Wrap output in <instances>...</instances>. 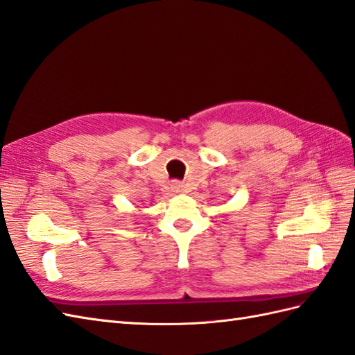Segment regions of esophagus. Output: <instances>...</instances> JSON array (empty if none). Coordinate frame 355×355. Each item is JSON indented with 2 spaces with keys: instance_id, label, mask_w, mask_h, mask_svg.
<instances>
[{
  "instance_id": "34e87169",
  "label": "esophagus",
  "mask_w": 355,
  "mask_h": 355,
  "mask_svg": "<svg viewBox=\"0 0 355 355\" xmlns=\"http://www.w3.org/2000/svg\"><path fill=\"white\" fill-rule=\"evenodd\" d=\"M171 187H172V190H174V192H183V184L180 183V181H174V183L171 184Z\"/></svg>"
}]
</instances>
